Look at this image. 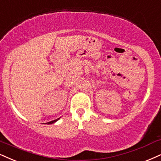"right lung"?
Wrapping results in <instances>:
<instances>
[{
	"mask_svg": "<svg viewBox=\"0 0 161 161\" xmlns=\"http://www.w3.org/2000/svg\"><path fill=\"white\" fill-rule=\"evenodd\" d=\"M59 119V118L57 119H55V120H53V121H51V122H47V123H45V124H47V125H49V124H52V123H54L55 122H57V121Z\"/></svg>",
	"mask_w": 161,
	"mask_h": 161,
	"instance_id": "right-lung-1",
	"label": "right lung"
}]
</instances>
